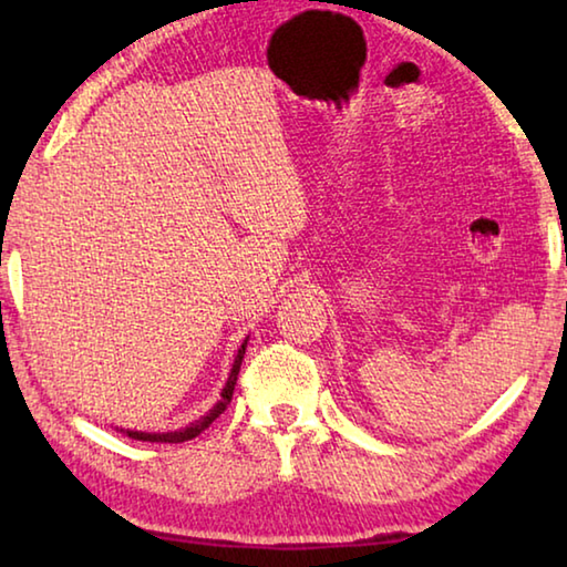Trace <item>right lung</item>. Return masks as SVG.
<instances>
[{
  "mask_svg": "<svg viewBox=\"0 0 567 567\" xmlns=\"http://www.w3.org/2000/svg\"><path fill=\"white\" fill-rule=\"evenodd\" d=\"M245 348H247V340L243 342V348L237 350L233 372H229L227 385L223 388V395H219V402H217L213 410L207 412V415H203V417L195 420V422H189L185 430H175V433H137V430H127V435L134 437V440H142V443H185V440L197 437L199 433H203V430H207L219 415H223L225 408L229 405V400H233V392H235V385H237V375H239V364H243V358H245Z\"/></svg>",
  "mask_w": 567,
  "mask_h": 567,
  "instance_id": "1",
  "label": "right lung"
}]
</instances>
